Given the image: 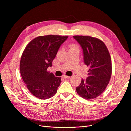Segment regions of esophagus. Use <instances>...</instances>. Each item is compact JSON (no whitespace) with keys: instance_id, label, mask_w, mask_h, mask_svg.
Returning <instances> with one entry per match:
<instances>
[{"instance_id":"esophagus-1","label":"esophagus","mask_w":131,"mask_h":131,"mask_svg":"<svg viewBox=\"0 0 131 131\" xmlns=\"http://www.w3.org/2000/svg\"><path fill=\"white\" fill-rule=\"evenodd\" d=\"M63 78H66V79H70V78H71V77H70V76H67V75H63Z\"/></svg>"}]
</instances>
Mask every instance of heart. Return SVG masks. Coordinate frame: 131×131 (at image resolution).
<instances>
[{
    "instance_id": "b5f03b06",
    "label": "heart",
    "mask_w": 131,
    "mask_h": 131,
    "mask_svg": "<svg viewBox=\"0 0 131 131\" xmlns=\"http://www.w3.org/2000/svg\"><path fill=\"white\" fill-rule=\"evenodd\" d=\"M77 47V45H73L72 48H73V47Z\"/></svg>"
}]
</instances>
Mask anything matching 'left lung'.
Wrapping results in <instances>:
<instances>
[{
  "mask_svg": "<svg viewBox=\"0 0 131 131\" xmlns=\"http://www.w3.org/2000/svg\"><path fill=\"white\" fill-rule=\"evenodd\" d=\"M83 50L84 62L89 67L88 77L76 90L78 95L86 100H92L101 95L109 84L112 74L110 53L101 39L89 36H73Z\"/></svg>",
  "mask_w": 131,
  "mask_h": 131,
  "instance_id": "obj_1",
  "label": "left lung"
}]
</instances>
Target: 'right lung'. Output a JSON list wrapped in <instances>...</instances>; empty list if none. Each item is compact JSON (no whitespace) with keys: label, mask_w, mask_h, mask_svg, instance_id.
<instances>
[{"label":"right lung","mask_w":131,"mask_h":131,"mask_svg":"<svg viewBox=\"0 0 131 131\" xmlns=\"http://www.w3.org/2000/svg\"><path fill=\"white\" fill-rule=\"evenodd\" d=\"M67 36L49 35L33 39L27 44L21 56V77L32 95L41 100L50 99L56 94L61 77H56L47 71L51 67L60 45Z\"/></svg>","instance_id":"right-lung-1"}]
</instances>
